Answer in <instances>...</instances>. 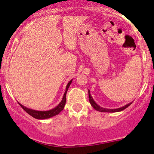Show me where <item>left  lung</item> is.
Returning <instances> with one entry per match:
<instances>
[{"instance_id": "obj_1", "label": "left lung", "mask_w": 154, "mask_h": 154, "mask_svg": "<svg viewBox=\"0 0 154 154\" xmlns=\"http://www.w3.org/2000/svg\"><path fill=\"white\" fill-rule=\"evenodd\" d=\"M88 97H89V102H90L91 106H92V107H94L96 110L99 111V112H121V111L124 110V109H126V108H127L130 105V104H131V103H132V102H130V103H129V104H126V105L124 106V107L117 108V109H107V108H104V107H100L99 104H96V103L95 102V101H94V99H93L92 96H91V94H90V91L89 90H88Z\"/></svg>"}]
</instances>
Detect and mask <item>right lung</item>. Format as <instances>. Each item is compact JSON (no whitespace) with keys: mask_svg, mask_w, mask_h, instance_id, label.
<instances>
[{"mask_svg":"<svg viewBox=\"0 0 154 154\" xmlns=\"http://www.w3.org/2000/svg\"><path fill=\"white\" fill-rule=\"evenodd\" d=\"M72 80H71L67 84L66 88V91L65 93H64L63 99H62L61 102L58 104V105H57L56 107H54L53 109H50V110H47V111H38V110H35V109H30V108H28L25 106L22 105L21 104H19L21 106V107L23 108V109L26 112H28L30 116H31L32 117H33L34 118H36V119H47V118H50L53 117V116H56L61 112L62 110L63 109L64 106H65L66 104V93L67 91H68V88L70 86L71 83H72Z\"/></svg>","mask_w":154,"mask_h":154,"instance_id":"right-lung-1","label":"right lung"}]
</instances>
